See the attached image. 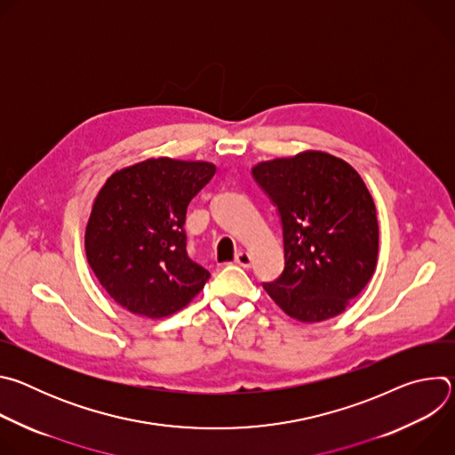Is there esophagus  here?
Masks as SVG:
<instances>
[{
    "label": "esophagus",
    "mask_w": 455,
    "mask_h": 455,
    "mask_svg": "<svg viewBox=\"0 0 455 455\" xmlns=\"http://www.w3.org/2000/svg\"><path fill=\"white\" fill-rule=\"evenodd\" d=\"M235 263H237L239 267H243V268H250V267H251V255H250L248 251L241 250V251H237V255H235Z\"/></svg>",
    "instance_id": "34e87169"
}]
</instances>
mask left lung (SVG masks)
I'll list each match as a JSON object with an SVG mask.
<instances>
[{"instance_id":"obj_1","label":"left lung","mask_w":455,"mask_h":455,"mask_svg":"<svg viewBox=\"0 0 455 455\" xmlns=\"http://www.w3.org/2000/svg\"><path fill=\"white\" fill-rule=\"evenodd\" d=\"M251 174L277 207L284 239V270L265 290L300 322L340 315L378 259L376 207L363 180L322 151L261 162Z\"/></svg>"}]
</instances>
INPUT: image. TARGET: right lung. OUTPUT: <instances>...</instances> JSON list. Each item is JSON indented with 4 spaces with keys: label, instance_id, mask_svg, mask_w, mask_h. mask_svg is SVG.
Returning <instances> with one entry per match:
<instances>
[{
    "label": "right lung",
    "instance_id": "1",
    "mask_svg": "<svg viewBox=\"0 0 455 455\" xmlns=\"http://www.w3.org/2000/svg\"><path fill=\"white\" fill-rule=\"evenodd\" d=\"M214 174L209 162L149 158L106 180L84 246L95 277L116 304L162 318L204 290L211 274L187 253L185 218Z\"/></svg>",
    "mask_w": 455,
    "mask_h": 455
}]
</instances>
